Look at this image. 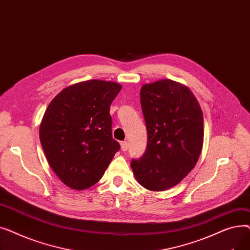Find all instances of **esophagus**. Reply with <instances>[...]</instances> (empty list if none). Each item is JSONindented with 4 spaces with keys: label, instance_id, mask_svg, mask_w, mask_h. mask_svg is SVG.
<instances>
[{
    "label": "esophagus",
    "instance_id": "esophagus-1",
    "mask_svg": "<svg viewBox=\"0 0 250 250\" xmlns=\"http://www.w3.org/2000/svg\"><path fill=\"white\" fill-rule=\"evenodd\" d=\"M121 148H122V150H123L124 152H125V151L127 150V148H128V144H127V142H126V141H124V142H122V143H121Z\"/></svg>",
    "mask_w": 250,
    "mask_h": 250
}]
</instances>
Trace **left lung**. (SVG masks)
Returning <instances> with one entry per match:
<instances>
[{
    "instance_id": "obj_1",
    "label": "left lung",
    "mask_w": 250,
    "mask_h": 250,
    "mask_svg": "<svg viewBox=\"0 0 250 250\" xmlns=\"http://www.w3.org/2000/svg\"><path fill=\"white\" fill-rule=\"evenodd\" d=\"M141 105L148 143L130 166L140 185L166 190L185 178L199 160L204 143V116L192 92L164 79L141 88Z\"/></svg>"
}]
</instances>
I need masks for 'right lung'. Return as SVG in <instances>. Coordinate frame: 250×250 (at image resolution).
Returning <instances> with one entry per match:
<instances>
[{
	"mask_svg": "<svg viewBox=\"0 0 250 250\" xmlns=\"http://www.w3.org/2000/svg\"><path fill=\"white\" fill-rule=\"evenodd\" d=\"M121 89L115 82L84 81L62 89L47 106L39 139L48 164L67 187L94 186L120 150L109 109Z\"/></svg>",
	"mask_w": 250,
	"mask_h": 250,
	"instance_id": "right-lung-1",
	"label": "right lung"
}]
</instances>
